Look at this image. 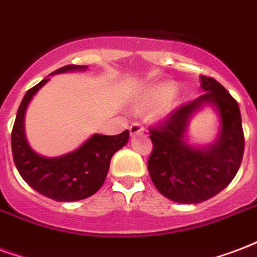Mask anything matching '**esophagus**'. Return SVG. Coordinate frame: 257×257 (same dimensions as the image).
<instances>
[{"label":"esophagus","instance_id":"esophagus-1","mask_svg":"<svg viewBox=\"0 0 257 257\" xmlns=\"http://www.w3.org/2000/svg\"><path fill=\"white\" fill-rule=\"evenodd\" d=\"M143 132V126L142 124H139V122H133L131 126H129V133H131V136H135L137 133H142Z\"/></svg>","mask_w":257,"mask_h":257}]
</instances>
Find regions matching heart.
Wrapping results in <instances>:
<instances>
[{
  "instance_id": "1",
  "label": "heart",
  "mask_w": 257,
  "mask_h": 257,
  "mask_svg": "<svg viewBox=\"0 0 257 257\" xmlns=\"http://www.w3.org/2000/svg\"><path fill=\"white\" fill-rule=\"evenodd\" d=\"M178 103V93L174 90L172 85H156L147 89L144 93L137 98L135 106L137 110L152 109V117L164 118L175 109Z\"/></svg>"
}]
</instances>
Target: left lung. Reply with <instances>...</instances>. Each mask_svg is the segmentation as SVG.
<instances>
[{
  "label": "left lung",
  "instance_id": "8db88e82",
  "mask_svg": "<svg viewBox=\"0 0 257 257\" xmlns=\"http://www.w3.org/2000/svg\"><path fill=\"white\" fill-rule=\"evenodd\" d=\"M201 97L172 111L166 122L152 128L154 150L148 172L156 189L178 203H199L222 191L237 174L244 154V133L238 103L218 82L199 76ZM205 106L216 111L219 126L215 142L189 144L188 125Z\"/></svg>",
  "mask_w": 257,
  "mask_h": 257
}]
</instances>
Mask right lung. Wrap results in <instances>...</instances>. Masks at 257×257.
<instances>
[{
	"instance_id": "add662e5",
	"label": "right lung",
	"mask_w": 257,
	"mask_h": 257,
	"mask_svg": "<svg viewBox=\"0 0 257 257\" xmlns=\"http://www.w3.org/2000/svg\"><path fill=\"white\" fill-rule=\"evenodd\" d=\"M87 66L68 64L54 74L85 71ZM50 81L43 79L29 89L20 103L12 131V152L20 175L37 193L58 202H72L89 198L101 189L106 179L111 156L128 143L129 132L115 136L94 133L83 144L68 154L47 158L29 146L25 136V113L39 90Z\"/></svg>"
}]
</instances>
